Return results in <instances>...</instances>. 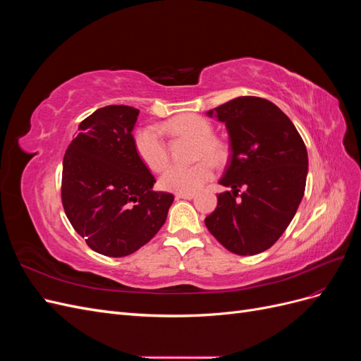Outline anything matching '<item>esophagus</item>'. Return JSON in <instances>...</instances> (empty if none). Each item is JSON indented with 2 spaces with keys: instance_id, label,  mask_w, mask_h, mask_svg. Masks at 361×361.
<instances>
[{
  "instance_id": "34e87169",
  "label": "esophagus",
  "mask_w": 361,
  "mask_h": 361,
  "mask_svg": "<svg viewBox=\"0 0 361 361\" xmlns=\"http://www.w3.org/2000/svg\"><path fill=\"white\" fill-rule=\"evenodd\" d=\"M194 192H178L176 194V199H187V200H191L194 199Z\"/></svg>"
}]
</instances>
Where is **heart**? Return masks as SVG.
<instances>
[{
  "mask_svg": "<svg viewBox=\"0 0 361 361\" xmlns=\"http://www.w3.org/2000/svg\"><path fill=\"white\" fill-rule=\"evenodd\" d=\"M162 129L171 137H180L194 141L192 159L199 161L191 167H171L162 174L159 185L162 190L171 192H195L214 176L215 166H220L227 157L226 146L212 137V125L206 118L195 114H180L171 117L162 125ZM133 143L140 161L152 171H162L169 166V152L161 134L154 126L138 128Z\"/></svg>",
  "mask_w": 361,
  "mask_h": 361,
  "instance_id": "obj_1",
  "label": "heart"
}]
</instances>
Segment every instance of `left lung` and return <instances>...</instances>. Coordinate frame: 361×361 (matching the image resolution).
<instances>
[{
    "instance_id": "8db88e82",
    "label": "left lung",
    "mask_w": 361,
    "mask_h": 361,
    "mask_svg": "<svg viewBox=\"0 0 361 361\" xmlns=\"http://www.w3.org/2000/svg\"><path fill=\"white\" fill-rule=\"evenodd\" d=\"M226 125L232 155L220 179L224 191L204 224L239 256L268 250L286 231L305 190L307 149L277 105L241 96L206 113Z\"/></svg>"
}]
</instances>
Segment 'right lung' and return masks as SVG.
I'll return each mask as SVG.
<instances>
[{
  "instance_id": "add662e5",
  "label": "right lung",
  "mask_w": 361,
  "mask_h": 361,
  "mask_svg": "<svg viewBox=\"0 0 361 361\" xmlns=\"http://www.w3.org/2000/svg\"><path fill=\"white\" fill-rule=\"evenodd\" d=\"M138 110L108 105L80 123L63 159L68 220L96 253L123 257L147 244L167 220L173 194L154 191V174L135 154Z\"/></svg>"
}]
</instances>
